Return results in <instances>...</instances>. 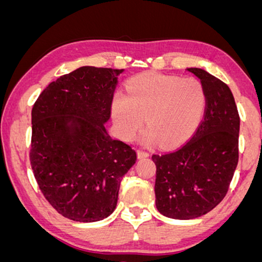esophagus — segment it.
<instances>
[{"label":"esophagus","instance_id":"esophagus-1","mask_svg":"<svg viewBox=\"0 0 262 262\" xmlns=\"http://www.w3.org/2000/svg\"><path fill=\"white\" fill-rule=\"evenodd\" d=\"M137 156L138 159H145V157L149 156V152L144 151V150H137Z\"/></svg>","mask_w":262,"mask_h":262}]
</instances>
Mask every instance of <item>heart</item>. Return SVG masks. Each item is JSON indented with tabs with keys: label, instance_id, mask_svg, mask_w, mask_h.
<instances>
[{
	"label": "heart",
	"instance_id": "b5f03b06",
	"mask_svg": "<svg viewBox=\"0 0 262 262\" xmlns=\"http://www.w3.org/2000/svg\"><path fill=\"white\" fill-rule=\"evenodd\" d=\"M206 107V93L196 78L144 73L127 84V95L116 93L112 118L118 135L130 141L143 126L141 143L174 146L194 134Z\"/></svg>",
	"mask_w": 262,
	"mask_h": 262
}]
</instances>
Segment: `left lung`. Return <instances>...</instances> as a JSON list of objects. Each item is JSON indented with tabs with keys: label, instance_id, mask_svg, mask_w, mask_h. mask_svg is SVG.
Returning a JSON list of instances; mask_svg holds the SVG:
<instances>
[{
	"label": "left lung",
	"instance_id": "obj_1",
	"mask_svg": "<svg viewBox=\"0 0 262 262\" xmlns=\"http://www.w3.org/2000/svg\"><path fill=\"white\" fill-rule=\"evenodd\" d=\"M187 71L205 89L204 119L181 148L152 155L156 207L174 220H193L216 207L227 194L238 162L239 116L230 88L199 68Z\"/></svg>",
	"mask_w": 262,
	"mask_h": 262
}]
</instances>
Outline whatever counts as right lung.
<instances>
[{
	"label": "right lung",
	"mask_w": 262,
	"mask_h": 262,
	"mask_svg": "<svg viewBox=\"0 0 262 262\" xmlns=\"http://www.w3.org/2000/svg\"><path fill=\"white\" fill-rule=\"evenodd\" d=\"M124 69L81 67L46 87L32 110L30 160L48 202L62 216L98 222L117 206L121 179L137 160L105 124Z\"/></svg>",
	"instance_id": "obj_1"
}]
</instances>
